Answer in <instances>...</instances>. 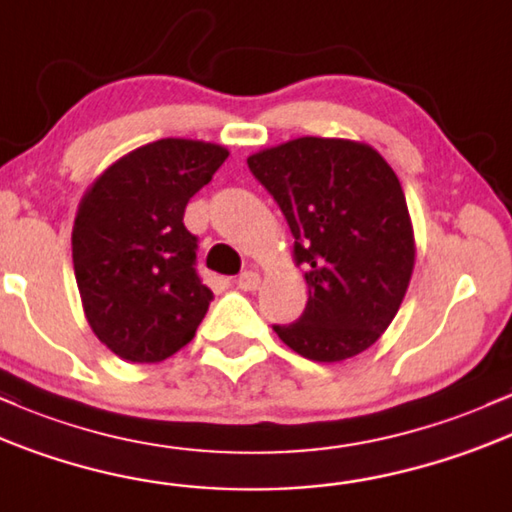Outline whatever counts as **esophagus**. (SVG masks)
Wrapping results in <instances>:
<instances>
[{"mask_svg":"<svg viewBox=\"0 0 512 512\" xmlns=\"http://www.w3.org/2000/svg\"><path fill=\"white\" fill-rule=\"evenodd\" d=\"M237 285L244 292H254V290H258V285H261V275H258L256 271H244L239 275Z\"/></svg>","mask_w":512,"mask_h":512,"instance_id":"esophagus-1","label":"esophagus"}]
</instances>
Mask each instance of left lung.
I'll return each mask as SVG.
<instances>
[{
	"instance_id": "obj_1",
	"label": "left lung",
	"mask_w": 512,
	"mask_h": 512,
	"mask_svg": "<svg viewBox=\"0 0 512 512\" xmlns=\"http://www.w3.org/2000/svg\"><path fill=\"white\" fill-rule=\"evenodd\" d=\"M246 164L283 210L309 287L300 321L275 333L314 363L355 358L392 324L416 266L394 169L375 147L343 137H297Z\"/></svg>"
}]
</instances>
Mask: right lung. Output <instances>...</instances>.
<instances>
[{
  "mask_svg": "<svg viewBox=\"0 0 512 512\" xmlns=\"http://www.w3.org/2000/svg\"><path fill=\"white\" fill-rule=\"evenodd\" d=\"M227 157L215 142L164 137L116 159L79 200L74 278L91 331L118 358L162 363L193 341L212 292L183 210Z\"/></svg>",
  "mask_w": 512,
  "mask_h": 512,
  "instance_id": "1",
  "label": "right lung"
}]
</instances>
